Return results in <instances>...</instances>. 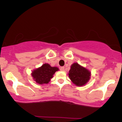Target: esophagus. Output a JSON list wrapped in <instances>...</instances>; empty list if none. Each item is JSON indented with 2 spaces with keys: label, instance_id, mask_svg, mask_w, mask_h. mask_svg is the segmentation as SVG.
<instances>
[{
  "label": "esophagus",
  "instance_id": "1",
  "mask_svg": "<svg viewBox=\"0 0 122 122\" xmlns=\"http://www.w3.org/2000/svg\"><path fill=\"white\" fill-rule=\"evenodd\" d=\"M60 70H61V71H64V66H61V68H60Z\"/></svg>",
  "mask_w": 122,
  "mask_h": 122
}]
</instances>
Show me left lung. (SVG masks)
Masks as SVG:
<instances>
[{"mask_svg": "<svg viewBox=\"0 0 122 122\" xmlns=\"http://www.w3.org/2000/svg\"><path fill=\"white\" fill-rule=\"evenodd\" d=\"M68 75L71 81L75 85L83 86L90 79L91 72L77 63H74L71 66Z\"/></svg>", "mask_w": 122, "mask_h": 122, "instance_id": "obj_1", "label": "left lung"}]
</instances>
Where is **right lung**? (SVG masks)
Masks as SVG:
<instances>
[{
  "instance_id": "right-lung-1",
  "label": "right lung",
  "mask_w": 122,
  "mask_h": 122,
  "mask_svg": "<svg viewBox=\"0 0 122 122\" xmlns=\"http://www.w3.org/2000/svg\"><path fill=\"white\" fill-rule=\"evenodd\" d=\"M58 70V68L56 66L52 67L49 64L45 63L41 67L34 70L31 73V76L38 84H47L53 78L56 71Z\"/></svg>"
}]
</instances>
